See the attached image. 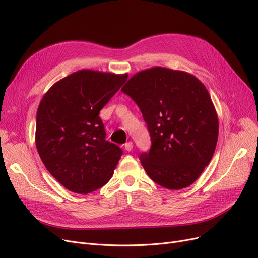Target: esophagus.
<instances>
[{"label": "esophagus", "instance_id": "esophagus-1", "mask_svg": "<svg viewBox=\"0 0 258 258\" xmlns=\"http://www.w3.org/2000/svg\"><path fill=\"white\" fill-rule=\"evenodd\" d=\"M124 148H125L126 152H131V151L133 150V142H131V141L126 142V143L124 144Z\"/></svg>", "mask_w": 258, "mask_h": 258}]
</instances>
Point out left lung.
<instances>
[{"label": "left lung", "mask_w": 258, "mask_h": 258, "mask_svg": "<svg viewBox=\"0 0 258 258\" xmlns=\"http://www.w3.org/2000/svg\"><path fill=\"white\" fill-rule=\"evenodd\" d=\"M121 91L136 102L152 146L141 164L154 182L178 190L209 164L219 120L206 87L194 75L156 67L135 74Z\"/></svg>", "instance_id": "left-lung-1"}]
</instances>
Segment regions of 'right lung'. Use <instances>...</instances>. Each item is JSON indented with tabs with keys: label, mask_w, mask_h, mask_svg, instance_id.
<instances>
[{
	"label": "right lung",
	"mask_w": 258,
	"mask_h": 258,
	"mask_svg": "<svg viewBox=\"0 0 258 258\" xmlns=\"http://www.w3.org/2000/svg\"><path fill=\"white\" fill-rule=\"evenodd\" d=\"M126 79L127 74L80 70L54 84L40 100L37 152L68 190L86 195L112 178L123 152L105 140L99 112Z\"/></svg>",
	"instance_id": "right-lung-1"
}]
</instances>
